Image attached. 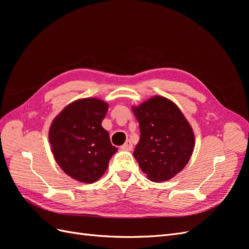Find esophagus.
I'll list each match as a JSON object with an SVG mask.
<instances>
[{
	"label": "esophagus",
	"instance_id": "34e87169",
	"mask_svg": "<svg viewBox=\"0 0 249 249\" xmlns=\"http://www.w3.org/2000/svg\"><path fill=\"white\" fill-rule=\"evenodd\" d=\"M122 149H124V150H132L133 149V144H132V142L130 141V140H127L124 144L122 146Z\"/></svg>",
	"mask_w": 249,
	"mask_h": 249
}]
</instances>
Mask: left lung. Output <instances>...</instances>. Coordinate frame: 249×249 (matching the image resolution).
<instances>
[{
    "label": "left lung",
    "mask_w": 249,
    "mask_h": 249,
    "mask_svg": "<svg viewBox=\"0 0 249 249\" xmlns=\"http://www.w3.org/2000/svg\"><path fill=\"white\" fill-rule=\"evenodd\" d=\"M140 126L134 157L153 182H165L189 162L194 148L192 127L175 103L154 96L133 107Z\"/></svg>",
    "instance_id": "8db88e82"
}]
</instances>
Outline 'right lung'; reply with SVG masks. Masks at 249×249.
<instances>
[{
  "instance_id": "1",
  "label": "right lung",
  "mask_w": 249,
  "mask_h": 249,
  "mask_svg": "<svg viewBox=\"0 0 249 249\" xmlns=\"http://www.w3.org/2000/svg\"><path fill=\"white\" fill-rule=\"evenodd\" d=\"M108 104L88 97L74 101L53 120L49 132L52 153L61 169L71 178L91 184L108 168L117 152L109 133L102 126Z\"/></svg>"
}]
</instances>
